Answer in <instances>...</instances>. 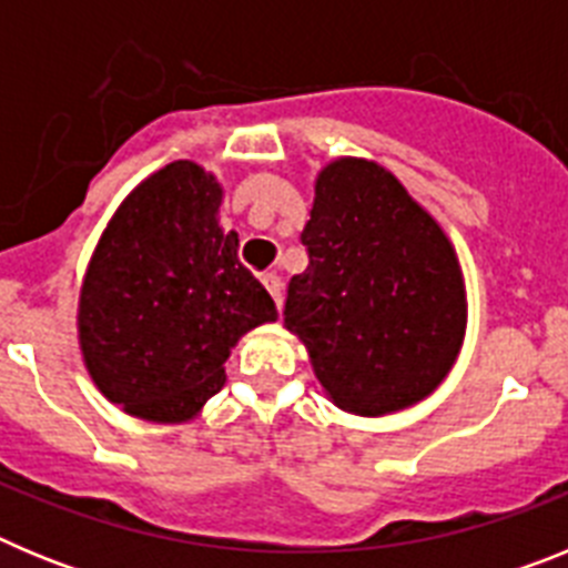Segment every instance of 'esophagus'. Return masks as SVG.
Instances as JSON below:
<instances>
[{"instance_id": "34e87169", "label": "esophagus", "mask_w": 568, "mask_h": 568, "mask_svg": "<svg viewBox=\"0 0 568 568\" xmlns=\"http://www.w3.org/2000/svg\"><path fill=\"white\" fill-rule=\"evenodd\" d=\"M264 287L270 290V295H273V301H275V307L281 310V304H284V281L278 278V275L275 273H270V275H264Z\"/></svg>"}]
</instances>
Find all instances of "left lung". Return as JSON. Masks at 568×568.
Returning a JSON list of instances; mask_svg holds the SVG:
<instances>
[{"mask_svg": "<svg viewBox=\"0 0 568 568\" xmlns=\"http://www.w3.org/2000/svg\"><path fill=\"white\" fill-rule=\"evenodd\" d=\"M284 324L329 398L355 415L418 404L446 378L466 327L458 258L389 170L338 159L321 170L301 233Z\"/></svg>", "mask_w": 568, "mask_h": 568, "instance_id": "obj_1", "label": "left lung"}]
</instances>
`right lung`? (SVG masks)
<instances>
[{"label":"right lung","instance_id":"1","mask_svg":"<svg viewBox=\"0 0 568 568\" xmlns=\"http://www.w3.org/2000/svg\"><path fill=\"white\" fill-rule=\"evenodd\" d=\"M222 187L193 162L153 173L99 241L79 301L84 364L113 404L148 420L193 418L224 386L235 341L278 318L219 227Z\"/></svg>","mask_w":568,"mask_h":568}]
</instances>
